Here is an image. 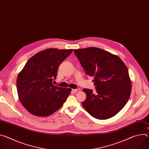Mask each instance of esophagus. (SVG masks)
I'll return each mask as SVG.
<instances>
[{"label":"esophagus","instance_id":"34e87169","mask_svg":"<svg viewBox=\"0 0 149 149\" xmlns=\"http://www.w3.org/2000/svg\"><path fill=\"white\" fill-rule=\"evenodd\" d=\"M73 92H74V93H77V92H78V91H80V89L79 88H77V89H72V90Z\"/></svg>","mask_w":149,"mask_h":149}]
</instances>
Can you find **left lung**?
<instances>
[{"mask_svg":"<svg viewBox=\"0 0 149 149\" xmlns=\"http://www.w3.org/2000/svg\"><path fill=\"white\" fill-rule=\"evenodd\" d=\"M87 75L94 77L96 94L83 89L86 94L83 107L99 120L116 115L126 104L132 91L129 71L117 55L95 47L74 49Z\"/></svg>","mask_w":149,"mask_h":149,"instance_id":"obj_1","label":"left lung"}]
</instances>
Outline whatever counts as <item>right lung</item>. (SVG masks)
<instances>
[{"label":"right lung","instance_id":"obj_1","mask_svg":"<svg viewBox=\"0 0 149 149\" xmlns=\"http://www.w3.org/2000/svg\"><path fill=\"white\" fill-rule=\"evenodd\" d=\"M72 51L56 48L41 51L31 57L18 74L19 100L29 113L38 117L49 116L67 100L71 89L54 86L52 81L61 62Z\"/></svg>","mask_w":149,"mask_h":149}]
</instances>
